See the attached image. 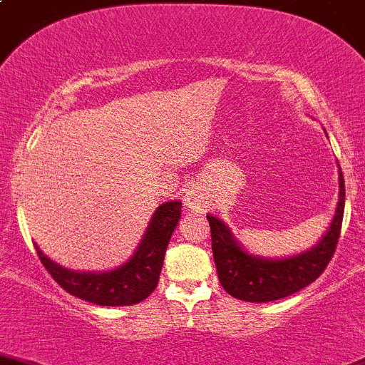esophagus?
Instances as JSON below:
<instances>
[{
    "label": "esophagus",
    "instance_id": "1",
    "mask_svg": "<svg viewBox=\"0 0 365 365\" xmlns=\"http://www.w3.org/2000/svg\"><path fill=\"white\" fill-rule=\"evenodd\" d=\"M184 205L190 210H205L207 207V197L204 195V191L198 186L190 187V190L184 193Z\"/></svg>",
    "mask_w": 365,
    "mask_h": 365
}]
</instances>
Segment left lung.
Here are the masks:
<instances>
[{
    "mask_svg": "<svg viewBox=\"0 0 365 365\" xmlns=\"http://www.w3.org/2000/svg\"><path fill=\"white\" fill-rule=\"evenodd\" d=\"M339 167V165H337ZM344 214V179L339 167L336 214L322 239L309 250L287 258H264L244 250L230 227L207 214L217 277L232 297L246 302H272L297 294L322 276L336 251Z\"/></svg>",
    "mask_w": 365,
    "mask_h": 365,
    "instance_id": "obj_1",
    "label": "left lung"
}]
</instances>
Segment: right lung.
Returning a JSON list of instances; mask_svg holds the SVG:
<instances>
[{
	"instance_id": "obj_1",
	"label": "right lung",
	"mask_w": 365,
	"mask_h": 365,
	"mask_svg": "<svg viewBox=\"0 0 365 365\" xmlns=\"http://www.w3.org/2000/svg\"><path fill=\"white\" fill-rule=\"evenodd\" d=\"M181 207L179 200L161 204L130 260L105 272L66 269L52 262L36 242L35 250L48 274L68 294L98 306H133L155 292L168 240L181 220Z\"/></svg>"
}]
</instances>
